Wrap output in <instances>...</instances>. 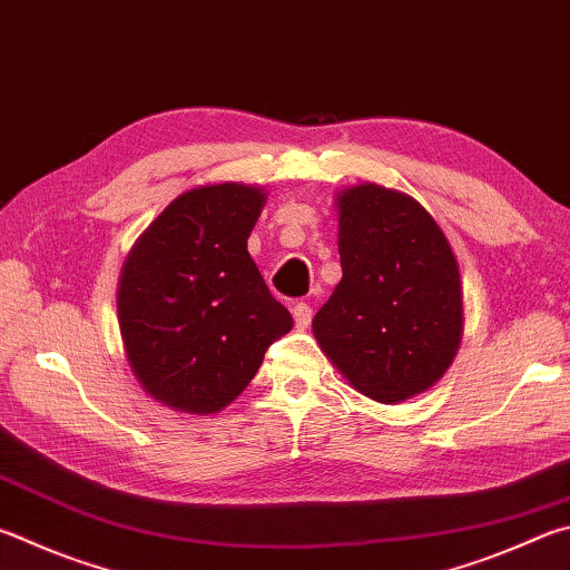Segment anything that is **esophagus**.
<instances>
[{"label":"esophagus","instance_id":"obj_1","mask_svg":"<svg viewBox=\"0 0 570 570\" xmlns=\"http://www.w3.org/2000/svg\"><path fill=\"white\" fill-rule=\"evenodd\" d=\"M292 314H294V321H296V328H306L308 324H312V306H308V304H304V302L294 304Z\"/></svg>","mask_w":570,"mask_h":570}]
</instances>
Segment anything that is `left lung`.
Returning a JSON list of instances; mask_svg holds the SVG:
<instances>
[{"label": "left lung", "instance_id": "obj_1", "mask_svg": "<svg viewBox=\"0 0 570 570\" xmlns=\"http://www.w3.org/2000/svg\"><path fill=\"white\" fill-rule=\"evenodd\" d=\"M341 282L314 316L318 348L351 386L401 403L446 374L463 338L456 254L413 196L379 184L336 194Z\"/></svg>", "mask_w": 570, "mask_h": 570}]
</instances>
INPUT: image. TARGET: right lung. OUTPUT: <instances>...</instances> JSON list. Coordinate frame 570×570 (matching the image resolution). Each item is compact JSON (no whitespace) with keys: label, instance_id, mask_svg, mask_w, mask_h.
<instances>
[{"label":"right lung","instance_id":"1","mask_svg":"<svg viewBox=\"0 0 570 570\" xmlns=\"http://www.w3.org/2000/svg\"><path fill=\"white\" fill-rule=\"evenodd\" d=\"M266 204L252 184L179 194L131 246L117 316L131 374L181 413H219L252 384L266 348L294 326L246 239Z\"/></svg>","mask_w":570,"mask_h":570}]
</instances>
